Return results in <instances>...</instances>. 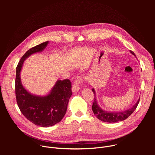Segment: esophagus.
Masks as SVG:
<instances>
[{
	"label": "esophagus",
	"instance_id": "34e87169",
	"mask_svg": "<svg viewBox=\"0 0 155 155\" xmlns=\"http://www.w3.org/2000/svg\"><path fill=\"white\" fill-rule=\"evenodd\" d=\"M82 81L83 78L81 77H77L75 78L72 87V90L73 93H77L78 91V90H80V84Z\"/></svg>",
	"mask_w": 155,
	"mask_h": 155
}]
</instances>
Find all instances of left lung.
I'll return each instance as SVG.
<instances>
[{
	"instance_id": "1",
	"label": "left lung",
	"mask_w": 155,
	"mask_h": 155,
	"mask_svg": "<svg viewBox=\"0 0 155 155\" xmlns=\"http://www.w3.org/2000/svg\"><path fill=\"white\" fill-rule=\"evenodd\" d=\"M130 52L134 54L136 56V54L134 53L132 51H130ZM94 97V102L92 105V110L93 111L94 114L96 116V117L104 122H108V123H116L120 121H123L127 118L132 113L134 112V110L136 109L139 102L140 101V99L138 100L137 103L132 107L130 109H127V110H125L124 112H105L99 106L97 105V101L96 99V94L95 91L94 89L92 90Z\"/></svg>"
}]
</instances>
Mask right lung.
I'll list each match as a JSON object with an SVG mask.
<instances>
[{"label":"right lung","instance_id":"obj_1","mask_svg":"<svg viewBox=\"0 0 155 155\" xmlns=\"http://www.w3.org/2000/svg\"><path fill=\"white\" fill-rule=\"evenodd\" d=\"M48 43V41L43 42L28 50L16 69L15 94L18 107L28 120L41 127L53 126L63 118L72 94V83L69 79L58 80L51 93L44 97L31 94L21 84L20 72L24 61L32 54L45 49Z\"/></svg>","mask_w":155,"mask_h":155}]
</instances>
